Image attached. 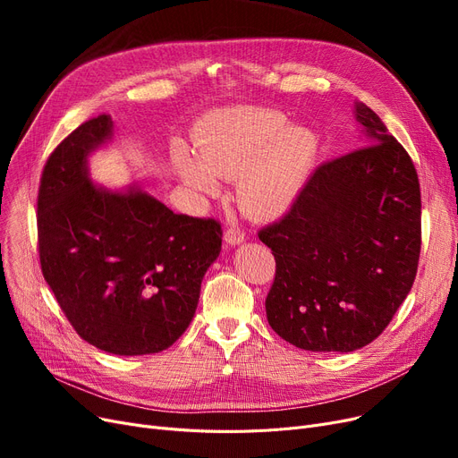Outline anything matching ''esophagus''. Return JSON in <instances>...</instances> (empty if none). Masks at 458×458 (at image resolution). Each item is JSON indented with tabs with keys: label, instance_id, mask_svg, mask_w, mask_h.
<instances>
[{
	"label": "esophagus",
	"instance_id": "obj_1",
	"mask_svg": "<svg viewBox=\"0 0 458 458\" xmlns=\"http://www.w3.org/2000/svg\"><path fill=\"white\" fill-rule=\"evenodd\" d=\"M243 242H245L243 230L233 228V226L226 228V232H225V243L226 245H239V243H243Z\"/></svg>",
	"mask_w": 458,
	"mask_h": 458
}]
</instances>
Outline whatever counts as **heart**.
Instances as JSON below:
<instances>
[{
	"label": "heart",
	"instance_id": "1",
	"mask_svg": "<svg viewBox=\"0 0 458 458\" xmlns=\"http://www.w3.org/2000/svg\"><path fill=\"white\" fill-rule=\"evenodd\" d=\"M197 157L180 150L176 171L187 185L219 195L221 180H237L235 200L254 219L292 208L318 156V140L273 109L237 107L208 116L195 139Z\"/></svg>",
	"mask_w": 458,
	"mask_h": 458
}]
</instances>
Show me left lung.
<instances>
[{"label":"left lung","mask_w":458,"mask_h":458,"mask_svg":"<svg viewBox=\"0 0 458 458\" xmlns=\"http://www.w3.org/2000/svg\"><path fill=\"white\" fill-rule=\"evenodd\" d=\"M366 147L316 168L280 221L258 232L275 256L267 321L304 351L349 352L382 334L421 250L416 166L364 104Z\"/></svg>","instance_id":"obj_1"}]
</instances>
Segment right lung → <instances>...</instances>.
<instances>
[{
  "label": "right lung",
  "instance_id": "right-lung-1",
  "mask_svg": "<svg viewBox=\"0 0 458 458\" xmlns=\"http://www.w3.org/2000/svg\"><path fill=\"white\" fill-rule=\"evenodd\" d=\"M111 128L109 114L94 116L47 157L37 197L40 269L80 338L120 356L152 354L195 316L223 230L139 189L96 187L87 156Z\"/></svg>",
  "mask_w": 458,
  "mask_h": 458
}]
</instances>
